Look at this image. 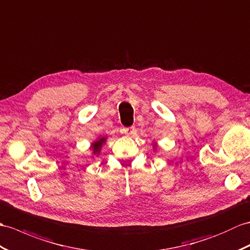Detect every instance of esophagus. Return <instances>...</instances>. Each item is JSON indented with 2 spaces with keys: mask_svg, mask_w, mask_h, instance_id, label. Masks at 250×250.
I'll return each mask as SVG.
<instances>
[{
  "mask_svg": "<svg viewBox=\"0 0 250 250\" xmlns=\"http://www.w3.org/2000/svg\"><path fill=\"white\" fill-rule=\"evenodd\" d=\"M123 131H124V133H125V135H131V134H133V132H134V126L124 127Z\"/></svg>",
  "mask_w": 250,
  "mask_h": 250,
  "instance_id": "34e87169",
  "label": "esophagus"
}]
</instances>
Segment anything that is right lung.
Segmentation results:
<instances>
[{"mask_svg": "<svg viewBox=\"0 0 250 250\" xmlns=\"http://www.w3.org/2000/svg\"><path fill=\"white\" fill-rule=\"evenodd\" d=\"M106 138L105 137H102V138H99L98 141L94 142L91 144V149H92V152H94V154H99L101 151V147L102 145L105 143Z\"/></svg>", "mask_w": 250, "mask_h": 250, "instance_id": "1", "label": "right lung"}]
</instances>
